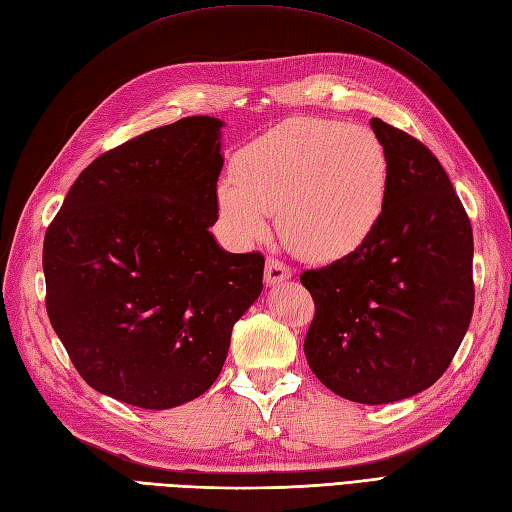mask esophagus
Segmentation results:
<instances>
[{
    "mask_svg": "<svg viewBox=\"0 0 512 512\" xmlns=\"http://www.w3.org/2000/svg\"><path fill=\"white\" fill-rule=\"evenodd\" d=\"M290 277H292L290 266H285L283 261L277 257H268V261H266V283L268 285H277Z\"/></svg>",
    "mask_w": 512,
    "mask_h": 512,
    "instance_id": "obj_1",
    "label": "esophagus"
}]
</instances>
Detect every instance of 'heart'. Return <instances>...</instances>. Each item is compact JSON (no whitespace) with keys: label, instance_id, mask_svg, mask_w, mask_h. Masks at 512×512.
<instances>
[{"label":"heart","instance_id":"1","mask_svg":"<svg viewBox=\"0 0 512 512\" xmlns=\"http://www.w3.org/2000/svg\"><path fill=\"white\" fill-rule=\"evenodd\" d=\"M388 154L375 130L290 117L233 159L218 205L235 235L257 240L277 213L283 244L303 259L336 261L371 240L388 198Z\"/></svg>","mask_w":512,"mask_h":512}]
</instances>
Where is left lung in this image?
<instances>
[{
	"label": "left lung",
	"mask_w": 512,
	"mask_h": 512,
	"mask_svg": "<svg viewBox=\"0 0 512 512\" xmlns=\"http://www.w3.org/2000/svg\"><path fill=\"white\" fill-rule=\"evenodd\" d=\"M388 154L382 222L360 251L305 270L316 312L305 336L312 373L336 395L390 403L441 377L473 314V231L432 150L373 117Z\"/></svg>",
	"instance_id": "1"
}]
</instances>
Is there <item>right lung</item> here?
<instances>
[{
    "mask_svg": "<svg viewBox=\"0 0 512 512\" xmlns=\"http://www.w3.org/2000/svg\"><path fill=\"white\" fill-rule=\"evenodd\" d=\"M216 117L152 128L80 172L43 242L45 307L71 364L113 399L165 410L200 397L264 288V255L227 253Z\"/></svg>",
    "mask_w": 512,
    "mask_h": 512,
    "instance_id": "add662e5",
    "label": "right lung"
}]
</instances>
